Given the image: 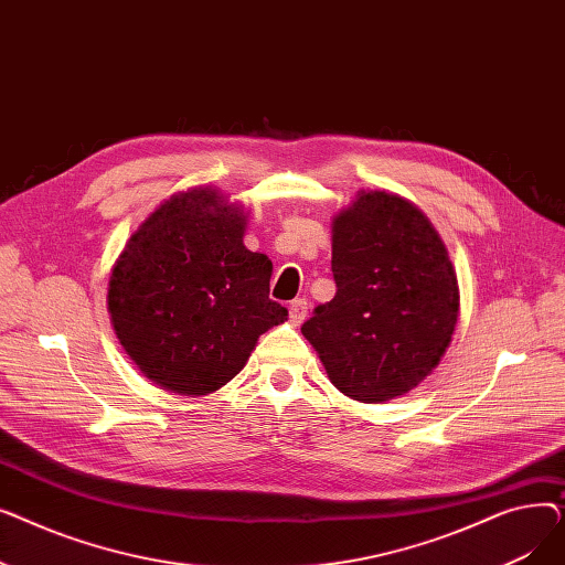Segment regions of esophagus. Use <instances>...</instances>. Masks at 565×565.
Wrapping results in <instances>:
<instances>
[{
  "label": "esophagus",
  "mask_w": 565,
  "mask_h": 565,
  "mask_svg": "<svg viewBox=\"0 0 565 565\" xmlns=\"http://www.w3.org/2000/svg\"><path fill=\"white\" fill-rule=\"evenodd\" d=\"M309 313V305L307 300H292L290 307H288V316H290V322L292 324H302L305 318Z\"/></svg>",
  "instance_id": "1"
}]
</instances>
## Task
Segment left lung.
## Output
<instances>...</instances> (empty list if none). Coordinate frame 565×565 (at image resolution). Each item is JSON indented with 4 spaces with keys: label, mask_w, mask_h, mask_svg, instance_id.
I'll return each mask as SVG.
<instances>
[{
    "label": "left lung",
    "mask_w": 565,
    "mask_h": 565,
    "mask_svg": "<svg viewBox=\"0 0 565 565\" xmlns=\"http://www.w3.org/2000/svg\"><path fill=\"white\" fill-rule=\"evenodd\" d=\"M337 295L302 324L334 387L352 401L407 394L439 364L460 313L447 245L417 205L360 190L332 220Z\"/></svg>",
    "instance_id": "8db88e82"
}]
</instances>
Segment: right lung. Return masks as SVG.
Returning a JSON list of instances; mask_svg holds the SVG:
<instances>
[{"label": "right lung", "instance_id": "right-lung-1", "mask_svg": "<svg viewBox=\"0 0 565 565\" xmlns=\"http://www.w3.org/2000/svg\"><path fill=\"white\" fill-rule=\"evenodd\" d=\"M249 213L217 188L164 199L118 254L107 288L114 334L135 366L178 396L241 373L258 337L288 318L270 300L273 260L243 243Z\"/></svg>", "mask_w": 565, "mask_h": 565}]
</instances>
